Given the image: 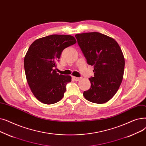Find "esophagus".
<instances>
[{
	"mask_svg": "<svg viewBox=\"0 0 146 146\" xmlns=\"http://www.w3.org/2000/svg\"><path fill=\"white\" fill-rule=\"evenodd\" d=\"M72 79H73L74 81H80V80H81V78H78V77H72Z\"/></svg>",
	"mask_w": 146,
	"mask_h": 146,
	"instance_id": "34e87169",
	"label": "esophagus"
}]
</instances>
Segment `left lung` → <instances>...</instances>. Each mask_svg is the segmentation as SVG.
<instances>
[{
    "label": "left lung",
    "mask_w": 146,
    "mask_h": 146,
    "mask_svg": "<svg viewBox=\"0 0 146 146\" xmlns=\"http://www.w3.org/2000/svg\"><path fill=\"white\" fill-rule=\"evenodd\" d=\"M88 65L94 66L91 87L83 93L86 100L98 104L112 99L122 82L125 59L118 43L113 38L98 32L75 35Z\"/></svg>",
    "instance_id": "left-lung-1"
}]
</instances>
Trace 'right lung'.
Listing matches in <instances>:
<instances>
[{
    "instance_id": "obj_1",
    "label": "right lung",
    "mask_w": 146,
    "mask_h": 146,
    "mask_svg": "<svg viewBox=\"0 0 146 146\" xmlns=\"http://www.w3.org/2000/svg\"><path fill=\"white\" fill-rule=\"evenodd\" d=\"M76 43L72 36L53 34L30 45L24 61L25 76L33 95L41 103L52 105L63 98L71 77L59 75L53 69L64 48Z\"/></svg>"
}]
</instances>
